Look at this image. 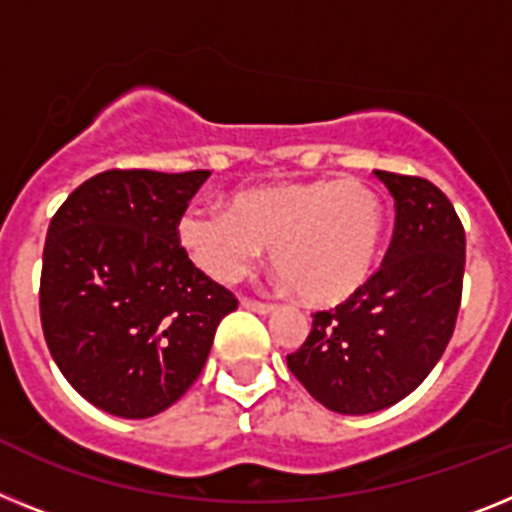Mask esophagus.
Wrapping results in <instances>:
<instances>
[{
	"instance_id": "34e87169",
	"label": "esophagus",
	"mask_w": 512,
	"mask_h": 512,
	"mask_svg": "<svg viewBox=\"0 0 512 512\" xmlns=\"http://www.w3.org/2000/svg\"><path fill=\"white\" fill-rule=\"evenodd\" d=\"M242 307L252 309V312H257V315H273V312H276V307H273V304L255 302V299H242Z\"/></svg>"
}]
</instances>
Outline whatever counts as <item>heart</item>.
Returning <instances> with one entry per match:
<instances>
[{
	"mask_svg": "<svg viewBox=\"0 0 512 512\" xmlns=\"http://www.w3.org/2000/svg\"><path fill=\"white\" fill-rule=\"evenodd\" d=\"M176 239L205 276L234 283L270 249L273 268L304 302L330 307L367 286L385 239V205L359 179H309L255 187L229 210L190 205Z\"/></svg>",
	"mask_w": 512,
	"mask_h": 512,
	"instance_id": "1",
	"label": "heart"
}]
</instances>
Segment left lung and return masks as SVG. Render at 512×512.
I'll use <instances>...</instances> for the list:
<instances>
[{"instance_id": "left-lung-1", "label": "left lung", "mask_w": 512, "mask_h": 512, "mask_svg": "<svg viewBox=\"0 0 512 512\" xmlns=\"http://www.w3.org/2000/svg\"><path fill=\"white\" fill-rule=\"evenodd\" d=\"M395 200L382 268L333 312H317L289 369L325 409L362 416L422 385L453 336L466 234L453 205L419 176L375 171Z\"/></svg>"}]
</instances>
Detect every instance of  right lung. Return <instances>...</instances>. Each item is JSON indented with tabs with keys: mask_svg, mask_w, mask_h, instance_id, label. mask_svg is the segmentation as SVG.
I'll use <instances>...</instances> for the list:
<instances>
[{
	"mask_svg": "<svg viewBox=\"0 0 512 512\" xmlns=\"http://www.w3.org/2000/svg\"><path fill=\"white\" fill-rule=\"evenodd\" d=\"M210 171H103L51 218L41 325L57 367L85 401L148 419L200 377L231 291L197 270L176 221Z\"/></svg>",
	"mask_w": 512,
	"mask_h": 512,
	"instance_id": "obj_1",
	"label": "right lung"
}]
</instances>
